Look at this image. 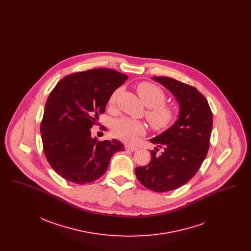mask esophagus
<instances>
[{
  "mask_svg": "<svg viewBox=\"0 0 251 251\" xmlns=\"http://www.w3.org/2000/svg\"><path fill=\"white\" fill-rule=\"evenodd\" d=\"M125 148H126V150L131 151H137V150H138V148H137V147H135V146H131V145H127Z\"/></svg>",
  "mask_w": 251,
  "mask_h": 251,
  "instance_id": "1",
  "label": "esophagus"
}]
</instances>
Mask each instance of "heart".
Instances as JSON below:
<instances>
[{"label": "heart", "mask_w": 251, "mask_h": 251, "mask_svg": "<svg viewBox=\"0 0 251 251\" xmlns=\"http://www.w3.org/2000/svg\"><path fill=\"white\" fill-rule=\"evenodd\" d=\"M137 93L147 107L146 117L154 130L163 131L169 128L177 119V110L170 104L165 103L167 96L156 84L144 82L136 87ZM121 92V88L116 89L109 99V104L114 105ZM146 127L142 121L130 118H120L113 121V134L126 142H133L145 132Z\"/></svg>", "instance_id": "1"}]
</instances>
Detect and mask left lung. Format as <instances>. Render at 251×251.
I'll list each match as a JSON object with an SVG mask.
<instances>
[{
    "label": "left lung",
    "mask_w": 251,
    "mask_h": 251,
    "mask_svg": "<svg viewBox=\"0 0 251 251\" xmlns=\"http://www.w3.org/2000/svg\"><path fill=\"white\" fill-rule=\"evenodd\" d=\"M164 85L179 103V118L167 131L151 139L163 149L151 151L146 167L135 168L136 178L154 192L175 190L196 175L207 155L213 128V114L205 97L194 86L168 77H152Z\"/></svg>",
    "instance_id": "8db88e82"
}]
</instances>
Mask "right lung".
Listing matches in <instances>:
<instances>
[{
    "instance_id": "obj_1",
    "label": "right lung",
    "mask_w": 251,
    "mask_h": 251,
    "mask_svg": "<svg viewBox=\"0 0 251 251\" xmlns=\"http://www.w3.org/2000/svg\"><path fill=\"white\" fill-rule=\"evenodd\" d=\"M127 79L114 70L94 69L64 77L50 92L40 132L49 164L62 178L77 184L94 181L106 172L113 154L125 150L119 140L93 138L90 129Z\"/></svg>"
}]
</instances>
